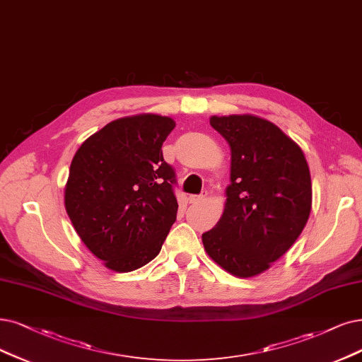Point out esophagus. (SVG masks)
Returning a JSON list of instances; mask_svg holds the SVG:
<instances>
[{
	"instance_id": "1",
	"label": "esophagus",
	"mask_w": 362,
	"mask_h": 362,
	"mask_svg": "<svg viewBox=\"0 0 362 362\" xmlns=\"http://www.w3.org/2000/svg\"><path fill=\"white\" fill-rule=\"evenodd\" d=\"M204 198H206V194H204V195H189L188 202L194 204V203H199V202H203Z\"/></svg>"
}]
</instances>
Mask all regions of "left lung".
<instances>
[{"label":"left lung","mask_w":362,"mask_h":362,"mask_svg":"<svg viewBox=\"0 0 362 362\" xmlns=\"http://www.w3.org/2000/svg\"><path fill=\"white\" fill-rule=\"evenodd\" d=\"M231 151L223 213L203 234L207 255L235 277L272 267L304 230L312 210L310 170L301 147L255 115L211 116Z\"/></svg>","instance_id":"left-lung-1"}]
</instances>
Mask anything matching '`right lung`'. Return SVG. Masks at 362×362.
<instances>
[{"label": "right lung", "instance_id": "right-lung-1", "mask_svg": "<svg viewBox=\"0 0 362 362\" xmlns=\"http://www.w3.org/2000/svg\"><path fill=\"white\" fill-rule=\"evenodd\" d=\"M174 127L153 113L120 117L88 137L71 160L66 215L105 269L129 273L151 262L176 221L174 171L160 151Z\"/></svg>", "mask_w": 362, "mask_h": 362}]
</instances>
